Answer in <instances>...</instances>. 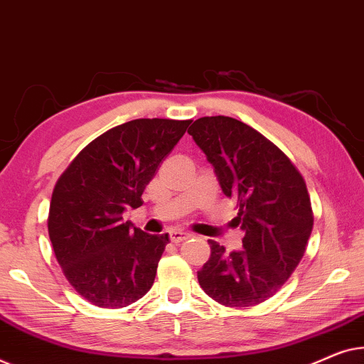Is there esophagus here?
<instances>
[{"label": "esophagus", "mask_w": 364, "mask_h": 364, "mask_svg": "<svg viewBox=\"0 0 364 364\" xmlns=\"http://www.w3.org/2000/svg\"><path fill=\"white\" fill-rule=\"evenodd\" d=\"M189 237H191V234L183 232V231H171V232H170L171 242H175V244L183 242V240H186V239H189Z\"/></svg>", "instance_id": "1"}]
</instances>
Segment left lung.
I'll list each match as a JSON object with an SVG mask.
<instances>
[{
	"mask_svg": "<svg viewBox=\"0 0 364 364\" xmlns=\"http://www.w3.org/2000/svg\"><path fill=\"white\" fill-rule=\"evenodd\" d=\"M189 135L211 163L223 193L237 203L242 250L208 240L201 289L226 306H254L277 294L304 257L314 228L305 181L285 153L232 117H201Z\"/></svg>",
	"mask_w": 364,
	"mask_h": 364,
	"instance_id": "left-lung-1",
	"label": "left lung"
}]
</instances>
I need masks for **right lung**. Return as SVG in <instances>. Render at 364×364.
I'll list each match as a JSON object with an SVG mask.
<instances>
[{
    "label": "right lung",
    "instance_id": "obj_1",
    "mask_svg": "<svg viewBox=\"0 0 364 364\" xmlns=\"http://www.w3.org/2000/svg\"><path fill=\"white\" fill-rule=\"evenodd\" d=\"M191 120L136 119L92 140L55 183L48 229L55 259L77 294L102 309H122L155 282L168 234L124 221Z\"/></svg>",
    "mask_w": 364,
    "mask_h": 364
}]
</instances>
